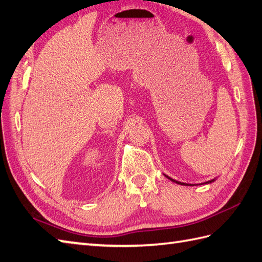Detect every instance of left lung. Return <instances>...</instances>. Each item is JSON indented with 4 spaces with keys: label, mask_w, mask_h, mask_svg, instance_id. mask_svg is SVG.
<instances>
[{
    "label": "left lung",
    "mask_w": 262,
    "mask_h": 262,
    "mask_svg": "<svg viewBox=\"0 0 262 262\" xmlns=\"http://www.w3.org/2000/svg\"><path fill=\"white\" fill-rule=\"evenodd\" d=\"M167 178H169V177H167ZM169 179H170L171 181H173V182H176V183H179V184H182V186H193V184H187V183H182V182H179V181H176V180H173V179H171V178H169ZM212 181H214V180H211V181H208V182H206V183H210V182H212Z\"/></svg>",
    "instance_id": "1"
}]
</instances>
